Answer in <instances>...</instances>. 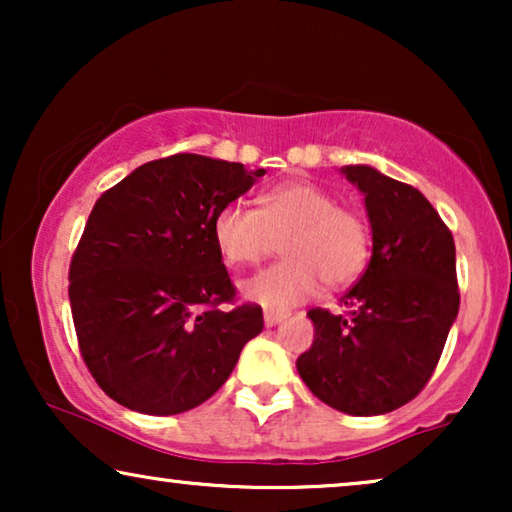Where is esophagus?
Segmentation results:
<instances>
[{
	"label": "esophagus",
	"instance_id": "obj_1",
	"mask_svg": "<svg viewBox=\"0 0 512 512\" xmlns=\"http://www.w3.org/2000/svg\"><path fill=\"white\" fill-rule=\"evenodd\" d=\"M265 326L268 328H272V326H277L279 321H284V314H279V312H265Z\"/></svg>",
	"mask_w": 512,
	"mask_h": 512
}]
</instances>
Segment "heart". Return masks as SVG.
<instances>
[{"mask_svg":"<svg viewBox=\"0 0 512 512\" xmlns=\"http://www.w3.org/2000/svg\"><path fill=\"white\" fill-rule=\"evenodd\" d=\"M214 244L228 265L256 263L284 237L286 261L242 282V296L270 312H284L331 289L354 282L370 258V228L354 209L312 181H286L258 198L221 207L212 223Z\"/></svg>","mask_w":512,"mask_h":512,"instance_id":"obj_1","label":"heart"}]
</instances>
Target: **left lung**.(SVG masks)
<instances>
[{"label": "left lung", "instance_id": "8db88e82", "mask_svg": "<svg viewBox=\"0 0 512 512\" xmlns=\"http://www.w3.org/2000/svg\"><path fill=\"white\" fill-rule=\"evenodd\" d=\"M363 195L373 256L342 296L347 314L310 310L314 342L296 368L307 389L356 417L412 401L443 354L459 312L452 233L417 188L370 165L340 170Z\"/></svg>", "mask_w": 512, "mask_h": 512}]
</instances>
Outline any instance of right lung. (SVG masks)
I'll return each instance as SVG.
<instances>
[{"instance_id":"1","label":"right lung","mask_w":512,"mask_h":512,"mask_svg":"<svg viewBox=\"0 0 512 512\" xmlns=\"http://www.w3.org/2000/svg\"><path fill=\"white\" fill-rule=\"evenodd\" d=\"M265 170L177 153L102 193L69 265L81 356L104 394L144 415L198 408L263 331L258 305L235 296L214 244L221 207Z\"/></svg>"}]
</instances>
